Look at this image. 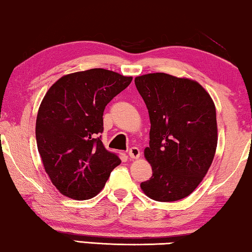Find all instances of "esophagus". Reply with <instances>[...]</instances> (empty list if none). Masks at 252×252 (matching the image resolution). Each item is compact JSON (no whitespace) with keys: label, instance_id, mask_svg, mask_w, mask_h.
Segmentation results:
<instances>
[{"label":"esophagus","instance_id":"esophagus-1","mask_svg":"<svg viewBox=\"0 0 252 252\" xmlns=\"http://www.w3.org/2000/svg\"><path fill=\"white\" fill-rule=\"evenodd\" d=\"M128 156L130 158H134V159H136V158L140 157V150L139 148L136 147H132L130 149L128 150Z\"/></svg>","mask_w":252,"mask_h":252}]
</instances>
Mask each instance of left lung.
<instances>
[{
    "label": "left lung",
    "instance_id": "1",
    "mask_svg": "<svg viewBox=\"0 0 252 252\" xmlns=\"http://www.w3.org/2000/svg\"><path fill=\"white\" fill-rule=\"evenodd\" d=\"M150 118L144 156L153 177L141 184L158 202L190 195L205 177L217 148V117L212 98L198 82L166 73L135 78Z\"/></svg>",
    "mask_w": 252,
    "mask_h": 252
}]
</instances>
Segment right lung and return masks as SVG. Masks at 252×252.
I'll list each match as a JSON object with an SVG mask.
<instances>
[{
	"mask_svg": "<svg viewBox=\"0 0 252 252\" xmlns=\"http://www.w3.org/2000/svg\"><path fill=\"white\" fill-rule=\"evenodd\" d=\"M132 79L92 68L64 75L47 92L36 118L37 150L63 195L78 201L94 197L122 163L102 142L103 112Z\"/></svg>",
	"mask_w": 252,
	"mask_h": 252,
	"instance_id": "add662e5",
	"label": "right lung"
}]
</instances>
